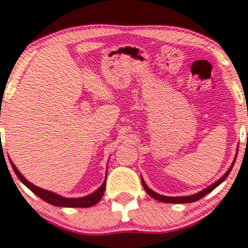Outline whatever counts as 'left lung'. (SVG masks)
I'll return each mask as SVG.
<instances>
[{"mask_svg": "<svg viewBox=\"0 0 248 248\" xmlns=\"http://www.w3.org/2000/svg\"><path fill=\"white\" fill-rule=\"evenodd\" d=\"M237 153H238V151H237ZM236 156H237V155H236ZM234 162H236V157H234V161H233V163H232V166H231L230 168H229V170L227 171V172L224 173V176H222L221 178H219V179L217 180V182L214 183L213 185L208 186V187H207V188H204L203 191L199 192V193H197V194L188 195V197H166V195L157 194L156 192L152 191V189L149 188L147 185H146V183L143 182L142 178H141V183H142L143 188H145V191L147 192V193H148L149 195H151L152 198H154L155 200L162 201V202H169V203H188V202H194V201L200 200V199L203 198L204 195H207L208 193H210V192H212L213 189H215L219 184H221L222 182H224V180L227 179V177L229 176V173L231 172V169H232V167H233Z\"/></svg>", "mask_w": 248, "mask_h": 248, "instance_id": "1", "label": "left lung"}]
</instances>
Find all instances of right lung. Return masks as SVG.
<instances>
[{"instance_id": "1", "label": "right lung", "mask_w": 248, "mask_h": 248, "mask_svg": "<svg viewBox=\"0 0 248 248\" xmlns=\"http://www.w3.org/2000/svg\"><path fill=\"white\" fill-rule=\"evenodd\" d=\"M11 167L14 169L15 173H16L18 178L21 180V183H24L27 187H29L33 193L38 195L40 199L45 200L46 202L53 204V206H59V207H79V208H87V207H92L94 204H96L99 201L101 200V198L103 197V193H105V189H106V182L107 178L103 182V184L100 186L99 188L96 189L94 193H92L87 197L84 198H77V199H70V198H63L61 197L59 194H55L53 192L50 191H46V189H42L38 187V186L33 185L32 183L27 182V180L24 178L23 176L20 175L19 171L17 170V168L15 167V164L11 162ZM107 177V176H106Z\"/></svg>"}]
</instances>
